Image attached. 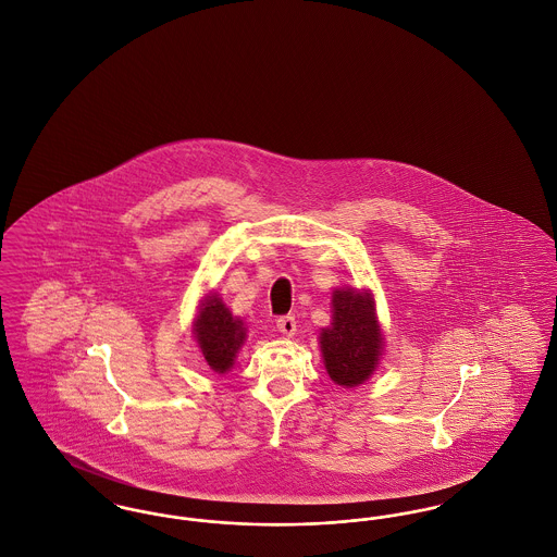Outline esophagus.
I'll use <instances>...</instances> for the list:
<instances>
[{
  "label": "esophagus",
  "mask_w": 557,
  "mask_h": 557,
  "mask_svg": "<svg viewBox=\"0 0 557 557\" xmlns=\"http://www.w3.org/2000/svg\"><path fill=\"white\" fill-rule=\"evenodd\" d=\"M277 330L284 336H294L296 334V319L292 318V315H284V318L277 319Z\"/></svg>",
  "instance_id": "1"
}]
</instances>
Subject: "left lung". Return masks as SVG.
I'll return each mask as SVG.
<instances>
[{
    "label": "left lung",
    "instance_id": "1",
    "mask_svg": "<svg viewBox=\"0 0 557 557\" xmlns=\"http://www.w3.org/2000/svg\"><path fill=\"white\" fill-rule=\"evenodd\" d=\"M332 325L321 332V352L330 377L341 386H357L370 377L382 355V334L370 294L336 290Z\"/></svg>",
    "mask_w": 557,
    "mask_h": 557
}]
</instances>
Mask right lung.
I'll return each mask as SVG.
<instances>
[{
  "label": "right lung",
  "mask_w": 557,
  "mask_h": 557,
  "mask_svg": "<svg viewBox=\"0 0 557 557\" xmlns=\"http://www.w3.org/2000/svg\"><path fill=\"white\" fill-rule=\"evenodd\" d=\"M194 334L207 363L219 373L234 366L236 352L246 338L242 321L232 318V313L223 307L216 294L209 296V300L205 302V309L196 319Z\"/></svg>",
  "instance_id": "obj_1"
}]
</instances>
